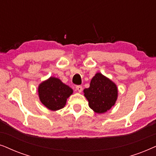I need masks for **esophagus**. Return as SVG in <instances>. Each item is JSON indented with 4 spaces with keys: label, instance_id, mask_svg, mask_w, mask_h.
Returning a JSON list of instances; mask_svg holds the SVG:
<instances>
[{
    "label": "esophagus",
    "instance_id": "obj_1",
    "mask_svg": "<svg viewBox=\"0 0 156 156\" xmlns=\"http://www.w3.org/2000/svg\"><path fill=\"white\" fill-rule=\"evenodd\" d=\"M76 90H78V92H79V93H81L82 92V90H83V87L82 86H77L76 87Z\"/></svg>",
    "mask_w": 156,
    "mask_h": 156
}]
</instances>
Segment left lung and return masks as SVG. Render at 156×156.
<instances>
[{"instance_id":"obj_1","label":"left lung","mask_w":156,"mask_h":156,"mask_svg":"<svg viewBox=\"0 0 156 156\" xmlns=\"http://www.w3.org/2000/svg\"><path fill=\"white\" fill-rule=\"evenodd\" d=\"M118 92L115 83L101 73H97L93 77L89 88L83 90L89 107L98 114L105 113L115 105Z\"/></svg>"}]
</instances>
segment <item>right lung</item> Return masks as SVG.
<instances>
[{"label": "right lung", "instance_id": "1", "mask_svg": "<svg viewBox=\"0 0 156 156\" xmlns=\"http://www.w3.org/2000/svg\"><path fill=\"white\" fill-rule=\"evenodd\" d=\"M38 92L42 104L51 111H56L65 106L73 90L59 78L52 76L39 84Z\"/></svg>", "mask_w": 156, "mask_h": 156}]
</instances>
